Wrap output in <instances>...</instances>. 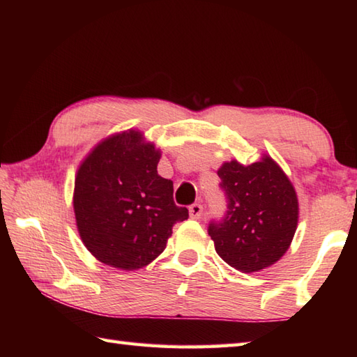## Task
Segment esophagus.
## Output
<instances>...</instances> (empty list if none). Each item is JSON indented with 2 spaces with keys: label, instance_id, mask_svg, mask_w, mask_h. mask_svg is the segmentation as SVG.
I'll return each mask as SVG.
<instances>
[{
  "label": "esophagus",
  "instance_id": "obj_1",
  "mask_svg": "<svg viewBox=\"0 0 357 357\" xmlns=\"http://www.w3.org/2000/svg\"><path fill=\"white\" fill-rule=\"evenodd\" d=\"M188 213H190V218L199 219L202 215V206L201 204H193V206L188 207Z\"/></svg>",
  "mask_w": 357,
  "mask_h": 357
}]
</instances>
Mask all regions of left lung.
<instances>
[{
	"label": "left lung",
	"instance_id": "left-lung-1",
	"mask_svg": "<svg viewBox=\"0 0 357 357\" xmlns=\"http://www.w3.org/2000/svg\"><path fill=\"white\" fill-rule=\"evenodd\" d=\"M227 213L210 224L216 253L230 267L255 273L278 262L291 245L299 202L291 181L270 155L244 165L236 159L218 170Z\"/></svg>",
	"mask_w": 357,
	"mask_h": 357
}]
</instances>
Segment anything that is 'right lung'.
I'll use <instances>...</instances> for the list:
<instances>
[{"mask_svg":"<svg viewBox=\"0 0 357 357\" xmlns=\"http://www.w3.org/2000/svg\"><path fill=\"white\" fill-rule=\"evenodd\" d=\"M161 150L139 130L113 133L82 159L73 211L82 244L119 270L146 267L164 252L173 225L188 218L173 202V183L158 174Z\"/></svg>","mask_w":357,"mask_h":357,"instance_id":"1","label":"right lung"}]
</instances>
